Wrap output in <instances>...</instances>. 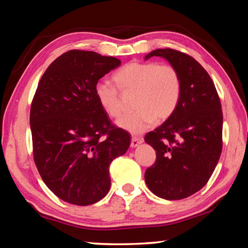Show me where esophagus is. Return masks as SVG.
Wrapping results in <instances>:
<instances>
[{
	"mask_svg": "<svg viewBox=\"0 0 248 248\" xmlns=\"http://www.w3.org/2000/svg\"><path fill=\"white\" fill-rule=\"evenodd\" d=\"M142 142H143V139H142V138H140V137H132L130 146H131V148H137V146L139 145V144H141Z\"/></svg>",
	"mask_w": 248,
	"mask_h": 248,
	"instance_id": "esophagus-1",
	"label": "esophagus"
}]
</instances>
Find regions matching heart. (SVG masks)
<instances>
[{"instance_id": "obj_1", "label": "heart", "mask_w": 248, "mask_h": 248, "mask_svg": "<svg viewBox=\"0 0 248 248\" xmlns=\"http://www.w3.org/2000/svg\"><path fill=\"white\" fill-rule=\"evenodd\" d=\"M116 86L123 93H136V111L118 120V125L133 134L148 130L155 120L164 121L174 114L183 90L178 70L171 64L131 61L114 74ZM94 93L100 107L108 116L118 118L123 104L118 90L107 82L96 84Z\"/></svg>"}]
</instances>
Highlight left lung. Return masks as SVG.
<instances>
[{"mask_svg": "<svg viewBox=\"0 0 248 248\" xmlns=\"http://www.w3.org/2000/svg\"><path fill=\"white\" fill-rule=\"evenodd\" d=\"M166 59L178 70L183 90L175 112L144 141L156 151L145 170L149 189L159 198L179 200L199 191L215 170L222 152L221 102L215 83L198 61L174 49L145 56Z\"/></svg>", "mask_w": 248, "mask_h": 248, "instance_id": "left-lung-1", "label": "left lung"}]
</instances>
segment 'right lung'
<instances>
[{
    "instance_id": "obj_1",
    "label": "right lung",
    "mask_w": 248,
    "mask_h": 248,
    "mask_svg": "<svg viewBox=\"0 0 248 248\" xmlns=\"http://www.w3.org/2000/svg\"><path fill=\"white\" fill-rule=\"evenodd\" d=\"M120 60L70 50L38 83L31 107L33 161L58 198L77 205L97 202L110 188L109 165L124 155L130 136L111 124L94 89Z\"/></svg>"
}]
</instances>
